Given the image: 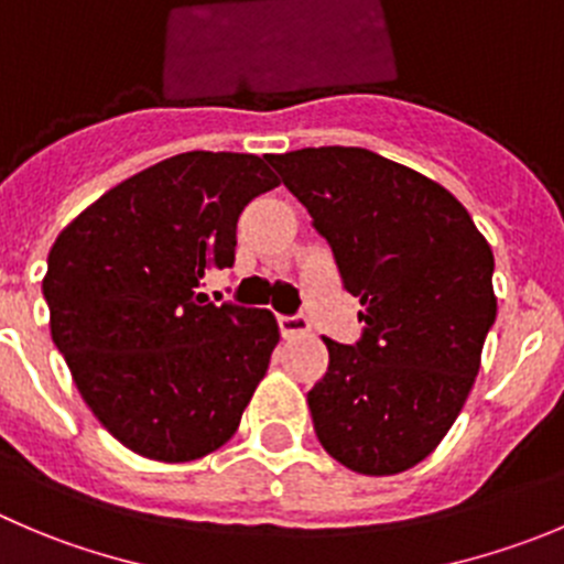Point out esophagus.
Masks as SVG:
<instances>
[{
  "mask_svg": "<svg viewBox=\"0 0 564 564\" xmlns=\"http://www.w3.org/2000/svg\"><path fill=\"white\" fill-rule=\"evenodd\" d=\"M279 332H282V337L307 335L310 321L304 315H279Z\"/></svg>",
  "mask_w": 564,
  "mask_h": 564,
  "instance_id": "34e87169",
  "label": "esophagus"
}]
</instances>
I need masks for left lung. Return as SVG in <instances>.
Wrapping results in <instances>:
<instances>
[{"label":"left lung","mask_w":564,"mask_h":564,"mask_svg":"<svg viewBox=\"0 0 564 564\" xmlns=\"http://www.w3.org/2000/svg\"><path fill=\"white\" fill-rule=\"evenodd\" d=\"M329 240L366 324L357 346L324 337L307 393L329 457L393 476L426 459L468 401L496 321L492 249L452 191L357 147L268 154Z\"/></svg>","instance_id":"left-lung-1"}]
</instances>
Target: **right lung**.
I'll return each instance as SVG.
<instances>
[{"label":"right lung","instance_id":"add662e5","mask_svg":"<svg viewBox=\"0 0 564 564\" xmlns=\"http://www.w3.org/2000/svg\"><path fill=\"white\" fill-rule=\"evenodd\" d=\"M262 158L185 152L85 207L50 251L52 340L112 437L154 463L207 457L238 432L279 343L268 310L205 302L235 227L276 187Z\"/></svg>","mask_w":564,"mask_h":564}]
</instances>
